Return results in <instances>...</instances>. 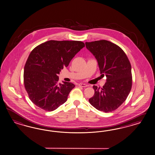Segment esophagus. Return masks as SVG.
Returning a JSON list of instances; mask_svg holds the SVG:
<instances>
[{
  "label": "esophagus",
  "mask_w": 155,
  "mask_h": 155,
  "mask_svg": "<svg viewBox=\"0 0 155 155\" xmlns=\"http://www.w3.org/2000/svg\"><path fill=\"white\" fill-rule=\"evenodd\" d=\"M78 86H80L81 87H87V85L86 84H78Z\"/></svg>",
  "instance_id": "esophagus-1"
}]
</instances>
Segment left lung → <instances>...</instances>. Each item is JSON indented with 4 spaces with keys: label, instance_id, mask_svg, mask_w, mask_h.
<instances>
[{
    "label": "left lung",
    "instance_id": "8db88e82",
    "mask_svg": "<svg viewBox=\"0 0 155 155\" xmlns=\"http://www.w3.org/2000/svg\"><path fill=\"white\" fill-rule=\"evenodd\" d=\"M85 45L97 60L101 75L106 77L103 88L93 86L95 93L89 101L99 111L111 112L126 101L131 91V64L124 51L113 42L103 40Z\"/></svg>",
    "mask_w": 155,
    "mask_h": 155
}]
</instances>
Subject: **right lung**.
Returning <instances> with one entry per match:
<instances>
[{
  "mask_svg": "<svg viewBox=\"0 0 155 155\" xmlns=\"http://www.w3.org/2000/svg\"><path fill=\"white\" fill-rule=\"evenodd\" d=\"M84 47L79 41L50 40L33 49L24 66V83L36 106L52 111L67 101L75 85L67 82L58 84L57 74Z\"/></svg>",
  "mask_w": 155,
  "mask_h": 155,
  "instance_id": "right-lung-1",
  "label": "right lung"
}]
</instances>
